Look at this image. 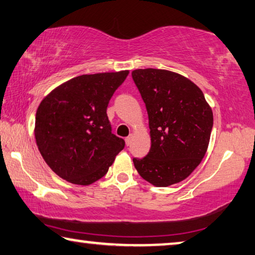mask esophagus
<instances>
[{
  "instance_id": "esophagus-1",
  "label": "esophagus",
  "mask_w": 255,
  "mask_h": 255,
  "mask_svg": "<svg viewBox=\"0 0 255 255\" xmlns=\"http://www.w3.org/2000/svg\"><path fill=\"white\" fill-rule=\"evenodd\" d=\"M132 138H134V135L130 134V135H129L128 137H126V139H125V140H126V144L128 145V146H129V145L131 144V142H132Z\"/></svg>"
}]
</instances>
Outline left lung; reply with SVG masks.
<instances>
[{
    "mask_svg": "<svg viewBox=\"0 0 255 255\" xmlns=\"http://www.w3.org/2000/svg\"><path fill=\"white\" fill-rule=\"evenodd\" d=\"M132 79L148 115L151 148L132 159L143 179L157 187L184 180L203 159L213 126V113L197 85L177 72L136 69Z\"/></svg>",
    "mask_w": 255,
    "mask_h": 255,
    "instance_id": "obj_1",
    "label": "left lung"
}]
</instances>
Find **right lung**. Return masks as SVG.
<instances>
[{"label": "right lung", "instance_id": "1", "mask_svg": "<svg viewBox=\"0 0 255 255\" xmlns=\"http://www.w3.org/2000/svg\"><path fill=\"white\" fill-rule=\"evenodd\" d=\"M129 70L82 75L59 85L36 112L35 138L43 159L62 179L87 186L102 178L125 140L111 132L107 108Z\"/></svg>", "mask_w": 255, "mask_h": 255}]
</instances>
